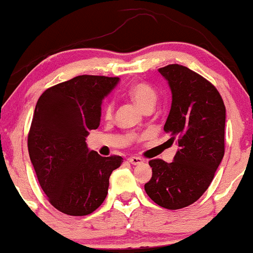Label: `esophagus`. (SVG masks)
<instances>
[{
  "mask_svg": "<svg viewBox=\"0 0 253 253\" xmlns=\"http://www.w3.org/2000/svg\"><path fill=\"white\" fill-rule=\"evenodd\" d=\"M128 162L133 165H139L144 163V159L140 158V157H130V158H128Z\"/></svg>",
  "mask_w": 253,
  "mask_h": 253,
  "instance_id": "esophagus-1",
  "label": "esophagus"
}]
</instances>
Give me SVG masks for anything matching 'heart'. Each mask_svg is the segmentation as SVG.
I'll use <instances>...</instances> for the list:
<instances>
[{"instance_id":"1","label":"heart","mask_w":253,"mask_h":253,"mask_svg":"<svg viewBox=\"0 0 253 253\" xmlns=\"http://www.w3.org/2000/svg\"><path fill=\"white\" fill-rule=\"evenodd\" d=\"M127 95L134 101L139 108H141L143 110L150 108V107L153 108L157 100H158V92H157L156 89L147 82H135L130 84L128 89H127ZM113 109H114V106H113L112 101L107 102L103 108L104 117H112Z\"/></svg>"}]
</instances>
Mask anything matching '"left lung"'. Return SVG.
Listing matches in <instances>:
<instances>
[{
    "label": "left lung",
    "instance_id": "1",
    "mask_svg": "<svg viewBox=\"0 0 253 253\" xmlns=\"http://www.w3.org/2000/svg\"><path fill=\"white\" fill-rule=\"evenodd\" d=\"M169 82L172 103L164 125L179 150L171 163L149 162L152 177L145 191L167 210H181L203 195L225 155L226 108L210 81L187 66L170 64L158 70Z\"/></svg>",
    "mask_w": 253,
    "mask_h": 253
}]
</instances>
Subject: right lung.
Returning a JSON list of instances; mask_svg holds the SVG:
<instances>
[{
	"label": "right lung",
	"instance_id": "obj_1",
	"mask_svg": "<svg viewBox=\"0 0 253 253\" xmlns=\"http://www.w3.org/2000/svg\"><path fill=\"white\" fill-rule=\"evenodd\" d=\"M118 77L82 75L51 86L38 100L28 153L38 181L56 210L72 216L96 211L123 157L89 151L85 136L100 126L101 104Z\"/></svg>",
	"mask_w": 253,
	"mask_h": 253
}]
</instances>
